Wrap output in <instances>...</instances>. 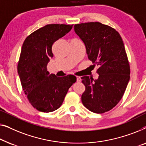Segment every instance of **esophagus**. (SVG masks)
<instances>
[{
    "label": "esophagus",
    "mask_w": 146,
    "mask_h": 146,
    "mask_svg": "<svg viewBox=\"0 0 146 146\" xmlns=\"http://www.w3.org/2000/svg\"><path fill=\"white\" fill-rule=\"evenodd\" d=\"M76 78H77V82H81V77H76Z\"/></svg>",
    "instance_id": "34e87169"
}]
</instances>
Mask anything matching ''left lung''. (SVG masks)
<instances>
[{"instance_id": "1", "label": "left lung", "mask_w": 146, "mask_h": 146, "mask_svg": "<svg viewBox=\"0 0 146 146\" xmlns=\"http://www.w3.org/2000/svg\"><path fill=\"white\" fill-rule=\"evenodd\" d=\"M74 30L85 45L88 58L98 67L96 80L81 77L85 86L82 102L94 113L109 111L122 98L130 81V65L122 39L113 28L98 22L75 24Z\"/></svg>"}]
</instances>
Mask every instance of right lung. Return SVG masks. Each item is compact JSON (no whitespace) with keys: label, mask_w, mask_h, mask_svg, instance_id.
<instances>
[{"label":"right lung","mask_w":146,"mask_h":146,"mask_svg":"<svg viewBox=\"0 0 146 146\" xmlns=\"http://www.w3.org/2000/svg\"><path fill=\"white\" fill-rule=\"evenodd\" d=\"M73 25L48 24L30 34L22 47L18 73L22 89L33 107L50 112L58 109L75 76L58 77L49 75L47 65L53 57V43L72 29Z\"/></svg>","instance_id":"1"}]
</instances>
